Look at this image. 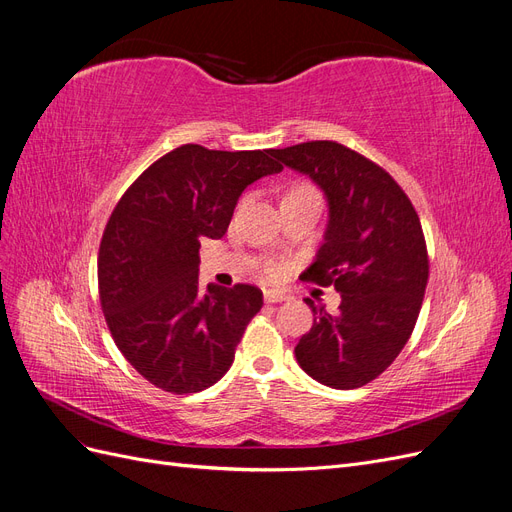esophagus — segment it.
Segmentation results:
<instances>
[{
  "instance_id": "34e87169",
  "label": "esophagus",
  "mask_w": 512,
  "mask_h": 512,
  "mask_svg": "<svg viewBox=\"0 0 512 512\" xmlns=\"http://www.w3.org/2000/svg\"><path fill=\"white\" fill-rule=\"evenodd\" d=\"M288 294L282 292V290H265V301L267 303H280V301H286Z\"/></svg>"
}]
</instances>
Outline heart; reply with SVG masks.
I'll return each instance as SVG.
<instances>
[{
    "instance_id": "obj_1",
    "label": "heart",
    "mask_w": 512,
    "mask_h": 512,
    "mask_svg": "<svg viewBox=\"0 0 512 512\" xmlns=\"http://www.w3.org/2000/svg\"><path fill=\"white\" fill-rule=\"evenodd\" d=\"M312 190H314V188H309V185L301 183V185H294V188H292L290 192H312ZM282 271H284V267L280 265V262H269V265H267V273H269L271 277L282 275Z\"/></svg>"
}]
</instances>
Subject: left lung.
Wrapping results in <instances>:
<instances>
[{
	"instance_id": "left-lung-1",
	"label": "left lung",
	"mask_w": 512,
	"mask_h": 512,
	"mask_svg": "<svg viewBox=\"0 0 512 512\" xmlns=\"http://www.w3.org/2000/svg\"><path fill=\"white\" fill-rule=\"evenodd\" d=\"M284 166L324 192L329 222L305 280L335 286L337 314L316 307L294 354L307 376L331 389H359L404 350L421 312L429 260L421 220L384 168L333 141L273 149Z\"/></svg>"
}]
</instances>
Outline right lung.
I'll use <instances>...</instances> for the list:
<instances>
[{"mask_svg": "<svg viewBox=\"0 0 512 512\" xmlns=\"http://www.w3.org/2000/svg\"><path fill=\"white\" fill-rule=\"evenodd\" d=\"M273 149L181 145L121 196L98 254L100 303L126 361L168 393H198L235 361L262 307L250 284H198L200 241L222 239L247 185L284 168Z\"/></svg>", "mask_w": 512, "mask_h": 512, "instance_id": "obj_1", "label": "right lung"}]
</instances>
